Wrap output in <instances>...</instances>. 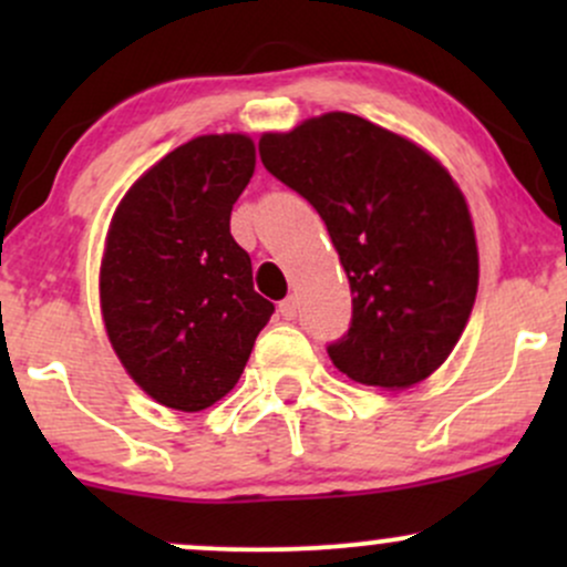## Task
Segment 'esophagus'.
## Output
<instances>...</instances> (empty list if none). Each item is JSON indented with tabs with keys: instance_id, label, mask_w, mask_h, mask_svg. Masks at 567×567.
I'll return each instance as SVG.
<instances>
[{
	"instance_id": "esophagus-1",
	"label": "esophagus",
	"mask_w": 567,
	"mask_h": 567,
	"mask_svg": "<svg viewBox=\"0 0 567 567\" xmlns=\"http://www.w3.org/2000/svg\"><path fill=\"white\" fill-rule=\"evenodd\" d=\"M279 315H282V320H296L298 317V301L296 298H285L282 303H279Z\"/></svg>"
}]
</instances>
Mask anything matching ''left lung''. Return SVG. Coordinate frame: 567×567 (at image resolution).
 Here are the masks:
<instances>
[{
    "label": "left lung",
    "instance_id": "8db88e82",
    "mask_svg": "<svg viewBox=\"0 0 567 567\" xmlns=\"http://www.w3.org/2000/svg\"><path fill=\"white\" fill-rule=\"evenodd\" d=\"M264 167L320 213L351 288L330 343L351 381L408 389L447 360L477 296L464 194L432 154L357 114L330 112L258 141Z\"/></svg>",
    "mask_w": 567,
    "mask_h": 567
}]
</instances>
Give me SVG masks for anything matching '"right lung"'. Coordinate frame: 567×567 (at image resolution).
Masks as SVG:
<instances>
[{
	"label": "right lung",
	"instance_id": "add662e5",
	"mask_svg": "<svg viewBox=\"0 0 567 567\" xmlns=\"http://www.w3.org/2000/svg\"><path fill=\"white\" fill-rule=\"evenodd\" d=\"M252 171L247 135H199L143 173L112 218L103 322L130 379L165 408L197 413L229 394L275 315L229 229Z\"/></svg>",
	"mask_w": 567,
	"mask_h": 567
}]
</instances>
